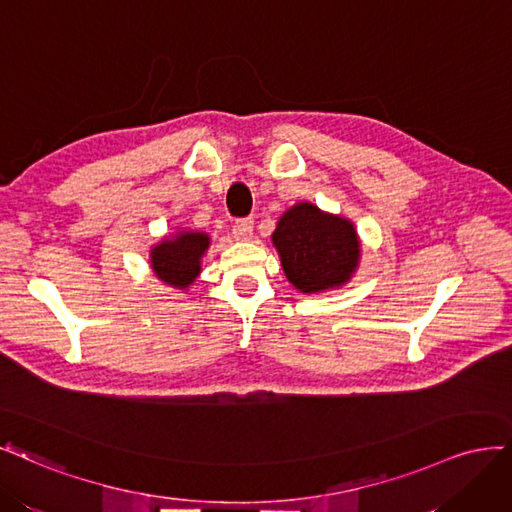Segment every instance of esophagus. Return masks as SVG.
Wrapping results in <instances>:
<instances>
[{
  "label": "esophagus",
  "instance_id": "34e87169",
  "mask_svg": "<svg viewBox=\"0 0 512 512\" xmlns=\"http://www.w3.org/2000/svg\"><path fill=\"white\" fill-rule=\"evenodd\" d=\"M232 232H234V238H238V240H249L251 234H253V221L251 219H238L232 227Z\"/></svg>",
  "mask_w": 512,
  "mask_h": 512
}]
</instances>
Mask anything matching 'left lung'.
I'll return each mask as SVG.
<instances>
[{
  "instance_id": "8db88e82",
  "label": "left lung",
  "mask_w": 512,
  "mask_h": 512,
  "mask_svg": "<svg viewBox=\"0 0 512 512\" xmlns=\"http://www.w3.org/2000/svg\"><path fill=\"white\" fill-rule=\"evenodd\" d=\"M272 240L289 283L304 293L338 287L357 268L359 240L353 223L323 214L312 204L287 210Z\"/></svg>"
}]
</instances>
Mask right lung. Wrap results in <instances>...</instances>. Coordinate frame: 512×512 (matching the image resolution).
<instances>
[{
    "label": "right lung",
    "mask_w": 512,
    "mask_h": 512,
    "mask_svg": "<svg viewBox=\"0 0 512 512\" xmlns=\"http://www.w3.org/2000/svg\"><path fill=\"white\" fill-rule=\"evenodd\" d=\"M208 244L210 238L206 234L183 232L174 240H163L155 246L151 266L163 283L185 289L200 274V259Z\"/></svg>",
    "instance_id": "add662e5"
}]
</instances>
